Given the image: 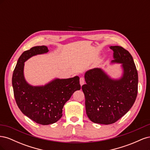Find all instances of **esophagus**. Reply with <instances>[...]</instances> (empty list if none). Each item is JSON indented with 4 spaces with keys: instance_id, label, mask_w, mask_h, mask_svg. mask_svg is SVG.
I'll use <instances>...</instances> for the list:
<instances>
[{
    "instance_id": "esophagus-1",
    "label": "esophagus",
    "mask_w": 150,
    "mask_h": 150,
    "mask_svg": "<svg viewBox=\"0 0 150 150\" xmlns=\"http://www.w3.org/2000/svg\"><path fill=\"white\" fill-rule=\"evenodd\" d=\"M79 82H80V84H81V86H82L84 84V83H85L84 78H83V77H81V78H80V79H79Z\"/></svg>"
}]
</instances>
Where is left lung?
Returning <instances> with one entry per match:
<instances>
[{
	"mask_svg": "<svg viewBox=\"0 0 150 150\" xmlns=\"http://www.w3.org/2000/svg\"><path fill=\"white\" fill-rule=\"evenodd\" d=\"M114 60L121 63L123 74L112 79L101 69L94 68L85 73L86 111L89 120L98 124L110 125L123 116L133 106L138 94V76L131 54L121 46H111Z\"/></svg>",
	"mask_w": 150,
	"mask_h": 150,
	"instance_id": "obj_1",
	"label": "left lung"
}]
</instances>
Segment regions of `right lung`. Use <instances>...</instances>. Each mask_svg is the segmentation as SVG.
Returning <instances> with one entry per match:
<instances>
[{"mask_svg": "<svg viewBox=\"0 0 150 150\" xmlns=\"http://www.w3.org/2000/svg\"><path fill=\"white\" fill-rule=\"evenodd\" d=\"M47 46H35L24 51L17 61L12 75L16 103L24 115L38 124L54 123L62 116V108L77 90L81 89L79 78L56 79L45 86H33L24 76V62L33 56L47 53Z\"/></svg>", "mask_w": 150, "mask_h": 150, "instance_id": "add662e5", "label": "right lung"}]
</instances>
